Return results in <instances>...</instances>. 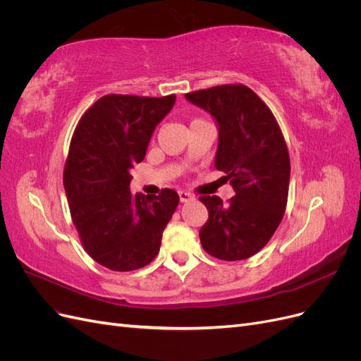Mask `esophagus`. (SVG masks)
<instances>
[{"label":"esophagus","instance_id":"1","mask_svg":"<svg viewBox=\"0 0 361 361\" xmlns=\"http://www.w3.org/2000/svg\"><path fill=\"white\" fill-rule=\"evenodd\" d=\"M179 199H180L182 203H187V202L194 200V195L188 191H179Z\"/></svg>","mask_w":361,"mask_h":361}]
</instances>
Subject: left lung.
<instances>
[{"label": "left lung", "mask_w": 361, "mask_h": 361, "mask_svg": "<svg viewBox=\"0 0 361 361\" xmlns=\"http://www.w3.org/2000/svg\"><path fill=\"white\" fill-rule=\"evenodd\" d=\"M185 97L216 120L215 169L226 173L235 191L227 204L216 195L199 199L209 212L200 243L216 259H248L268 244L286 211L290 161L285 137L247 85H215Z\"/></svg>", "instance_id": "left-lung-1"}]
</instances>
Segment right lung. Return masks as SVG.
Instances as JSON below:
<instances>
[{
  "mask_svg": "<svg viewBox=\"0 0 361 361\" xmlns=\"http://www.w3.org/2000/svg\"><path fill=\"white\" fill-rule=\"evenodd\" d=\"M176 101L106 94L84 113L71 140L63 183L72 221L93 260L111 271H134L154 260L179 203L174 190L130 194V169L146 157L152 134Z\"/></svg>",
  "mask_w": 361,
  "mask_h": 361,
  "instance_id": "1",
  "label": "right lung"
}]
</instances>
